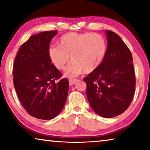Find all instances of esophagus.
Listing matches in <instances>:
<instances>
[{
	"instance_id": "obj_1",
	"label": "esophagus",
	"mask_w": 150,
	"mask_h": 150,
	"mask_svg": "<svg viewBox=\"0 0 150 150\" xmlns=\"http://www.w3.org/2000/svg\"><path fill=\"white\" fill-rule=\"evenodd\" d=\"M76 81H77V80H76V79H69V85L70 86L74 85L76 83Z\"/></svg>"
}]
</instances>
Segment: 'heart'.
Wrapping results in <instances>:
<instances>
[{
  "mask_svg": "<svg viewBox=\"0 0 150 150\" xmlns=\"http://www.w3.org/2000/svg\"><path fill=\"white\" fill-rule=\"evenodd\" d=\"M58 46L51 47L48 57L59 70L65 69L70 57L71 62L65 71V76L74 78L86 71H95L102 63L106 52L105 41L96 33L69 32L58 41Z\"/></svg>",
  "mask_w": 150,
  "mask_h": 150,
  "instance_id": "1",
  "label": "heart"
}]
</instances>
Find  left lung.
<instances>
[{
    "mask_svg": "<svg viewBox=\"0 0 150 150\" xmlns=\"http://www.w3.org/2000/svg\"><path fill=\"white\" fill-rule=\"evenodd\" d=\"M107 49L100 66L83 80L87 97L96 113L106 118L123 113L135 91V74L130 50L120 36L106 30Z\"/></svg>",
    "mask_w": 150,
    "mask_h": 150,
    "instance_id": "obj_1",
    "label": "left lung"
}]
</instances>
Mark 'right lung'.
<instances>
[{
    "label": "right lung",
    "mask_w": 150,
    "mask_h": 150,
    "mask_svg": "<svg viewBox=\"0 0 150 150\" xmlns=\"http://www.w3.org/2000/svg\"><path fill=\"white\" fill-rule=\"evenodd\" d=\"M57 30L33 35L20 46L13 63V85L22 105L30 115L49 120L60 113L69 90L67 79L48 57ZM59 79L58 81L57 80Z\"/></svg>",
    "instance_id": "obj_1"
}]
</instances>
